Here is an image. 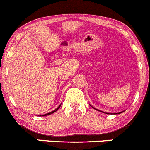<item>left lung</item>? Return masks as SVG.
I'll use <instances>...</instances> for the list:
<instances>
[{
    "mask_svg": "<svg viewBox=\"0 0 150 150\" xmlns=\"http://www.w3.org/2000/svg\"><path fill=\"white\" fill-rule=\"evenodd\" d=\"M90 106H91V105H90ZM91 107H92V108H94V107H92V106H91ZM94 109H96V110H97V111H99V109H95V108H94ZM125 111H122V112H119V113H114V114H112V113H106V114H121V113H122V112H125ZM99 112H101V111H99ZM103 113H105V112H103Z\"/></svg>",
    "mask_w": 150,
    "mask_h": 150,
    "instance_id": "1",
    "label": "left lung"
}]
</instances>
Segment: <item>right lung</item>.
I'll list each match as a JSON object with an SVG mask.
<instances>
[{"label":"right lung","instance_id":"add662e5","mask_svg":"<svg viewBox=\"0 0 150 150\" xmlns=\"http://www.w3.org/2000/svg\"><path fill=\"white\" fill-rule=\"evenodd\" d=\"M61 106H62V104H60V105H59V107H58L57 108H56V109H54V111H52V112H49V113H48V114H43V115H40V116H41V117H43V116H47V115H50V114H54V112H56V111H57V110H58V109H59V108H60V107H61Z\"/></svg>","mask_w":150,"mask_h":150}]
</instances>
